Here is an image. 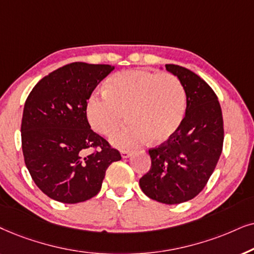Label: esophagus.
Masks as SVG:
<instances>
[{
    "label": "esophagus",
    "instance_id": "34e87169",
    "mask_svg": "<svg viewBox=\"0 0 254 254\" xmlns=\"http://www.w3.org/2000/svg\"><path fill=\"white\" fill-rule=\"evenodd\" d=\"M132 153H133V152L129 151V150H122L121 151V154H122V157H123V158H130L131 155H132Z\"/></svg>",
    "mask_w": 254,
    "mask_h": 254
}]
</instances>
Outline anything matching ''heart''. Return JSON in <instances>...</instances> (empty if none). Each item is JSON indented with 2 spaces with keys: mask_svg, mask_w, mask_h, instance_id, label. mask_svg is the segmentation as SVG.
I'll return each mask as SVG.
<instances>
[{
  "mask_svg": "<svg viewBox=\"0 0 254 254\" xmlns=\"http://www.w3.org/2000/svg\"><path fill=\"white\" fill-rule=\"evenodd\" d=\"M187 110L184 84L172 73L129 69L108 80L104 92L94 93L87 102V117L93 129L110 136L124 121L129 122L114 134L120 147H134L150 138L162 143L177 132Z\"/></svg>",
  "mask_w": 254,
  "mask_h": 254,
  "instance_id": "b5f03b06",
  "label": "heart"
}]
</instances>
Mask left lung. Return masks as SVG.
I'll list each match as a JSON object with an SVG mask.
<instances>
[{"mask_svg":"<svg viewBox=\"0 0 254 254\" xmlns=\"http://www.w3.org/2000/svg\"><path fill=\"white\" fill-rule=\"evenodd\" d=\"M187 93V110L170 139L148 150L151 168L140 178L141 190L152 200L178 204L197 196L211 177L223 150L222 109L211 87L182 66L165 65Z\"/></svg>","mask_w":254,"mask_h":254,"instance_id":"1","label":"left lung"}]
</instances>
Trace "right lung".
Returning a JSON list of instances; mask_svg holds the SVG:
<instances>
[{"mask_svg": "<svg viewBox=\"0 0 254 254\" xmlns=\"http://www.w3.org/2000/svg\"><path fill=\"white\" fill-rule=\"evenodd\" d=\"M114 68L68 64L44 76L25 101L24 161L37 187L53 200L79 203L94 197L109 165L122 159L87 120V100ZM88 148L94 151L86 156Z\"/></svg>", "mask_w": 254, "mask_h": 254, "instance_id": "obj_1", "label": "right lung"}]
</instances>
